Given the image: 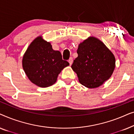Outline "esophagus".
Segmentation results:
<instances>
[{"label":"esophagus","instance_id":"34e87169","mask_svg":"<svg viewBox=\"0 0 134 134\" xmlns=\"http://www.w3.org/2000/svg\"><path fill=\"white\" fill-rule=\"evenodd\" d=\"M68 62L69 63V65H71L72 64V62H73V59L72 57H71L70 58H69V60H68Z\"/></svg>","mask_w":134,"mask_h":134}]
</instances>
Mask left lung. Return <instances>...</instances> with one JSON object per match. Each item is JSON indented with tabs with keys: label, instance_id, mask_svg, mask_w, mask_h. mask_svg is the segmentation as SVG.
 Segmentation results:
<instances>
[{
	"label": "left lung",
	"instance_id": "obj_1",
	"mask_svg": "<svg viewBox=\"0 0 134 134\" xmlns=\"http://www.w3.org/2000/svg\"><path fill=\"white\" fill-rule=\"evenodd\" d=\"M78 57L71 68L79 81L88 88L100 87L110 77L115 68V58L103 42L90 36L79 44Z\"/></svg>",
	"mask_w": 134,
	"mask_h": 134
}]
</instances>
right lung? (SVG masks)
Here are the masks:
<instances>
[{
  "label": "right lung",
  "mask_w": 134,
  "mask_h": 134,
  "mask_svg": "<svg viewBox=\"0 0 134 134\" xmlns=\"http://www.w3.org/2000/svg\"><path fill=\"white\" fill-rule=\"evenodd\" d=\"M23 68L29 79L38 87L46 88L55 83L58 74L68 62L62 59L61 52L54 51L50 42L38 36L24 54Z\"/></svg>",
  "instance_id": "right-lung-1"
}]
</instances>
